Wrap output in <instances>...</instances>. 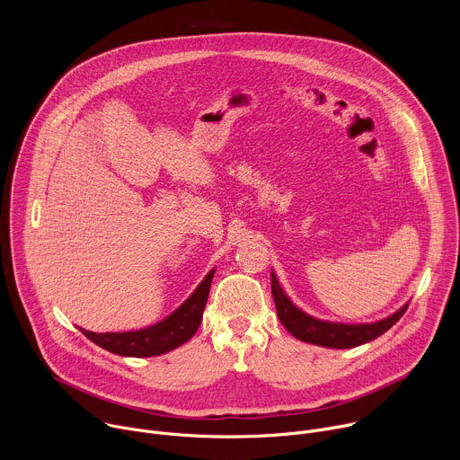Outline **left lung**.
Listing matches in <instances>:
<instances>
[{
    "label": "left lung",
    "instance_id": "obj_1",
    "mask_svg": "<svg viewBox=\"0 0 460 460\" xmlns=\"http://www.w3.org/2000/svg\"><path fill=\"white\" fill-rule=\"evenodd\" d=\"M271 291H273L279 318L293 337L309 344L335 348V349L357 348L380 337L389 330L391 325H395L408 309V304H406L397 313H393L391 316L373 323H337V322H323V320L313 318L304 311H300L296 305H293V302L282 291L275 273L271 275Z\"/></svg>",
    "mask_w": 460,
    "mask_h": 460
}]
</instances>
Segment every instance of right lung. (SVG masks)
Returning <instances> with one entry per match:
<instances>
[{"mask_svg":"<svg viewBox=\"0 0 460 460\" xmlns=\"http://www.w3.org/2000/svg\"><path fill=\"white\" fill-rule=\"evenodd\" d=\"M215 270L196 288V291L165 320L146 327L140 332L127 333H93L80 330L96 346L121 357H156L176 349L187 342L202 322V313L208 304Z\"/></svg>","mask_w":460,"mask_h":460,"instance_id":"obj_1","label":"right lung"}]
</instances>
